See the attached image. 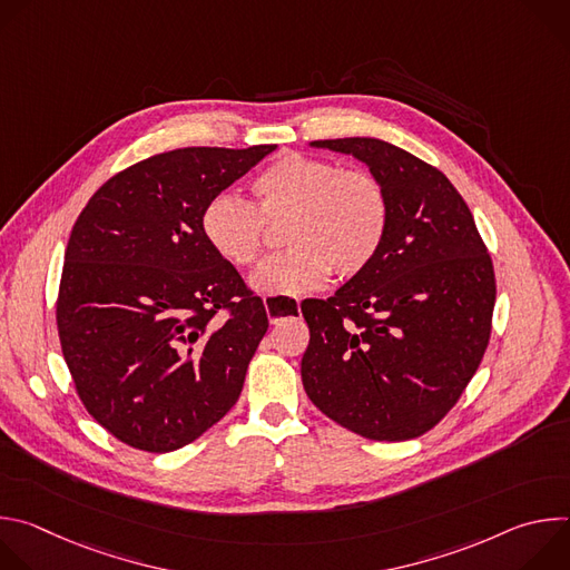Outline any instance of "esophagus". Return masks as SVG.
<instances>
[{
    "mask_svg": "<svg viewBox=\"0 0 570 570\" xmlns=\"http://www.w3.org/2000/svg\"><path fill=\"white\" fill-rule=\"evenodd\" d=\"M264 304H266V313H268V320H271V322H273V324H277V320H279V315H277V313H275V308H273V306H271V297H268V295H266V297H264ZM297 304H299V302H297Z\"/></svg>",
    "mask_w": 570,
    "mask_h": 570,
    "instance_id": "34e87169",
    "label": "esophagus"
}]
</instances>
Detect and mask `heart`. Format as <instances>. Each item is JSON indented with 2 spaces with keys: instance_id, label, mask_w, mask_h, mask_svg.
<instances>
[{
  "instance_id": "b5f03b06",
  "label": "heart",
  "mask_w": 570,
  "mask_h": 570,
  "mask_svg": "<svg viewBox=\"0 0 570 570\" xmlns=\"http://www.w3.org/2000/svg\"><path fill=\"white\" fill-rule=\"evenodd\" d=\"M255 203L220 194L200 214L207 246L236 268L253 266L266 223H284L286 250L268 257L253 275L266 293L299 295L338 277L363 273L383 248L390 198L383 183L338 161L284 153L253 180Z\"/></svg>"
}]
</instances>
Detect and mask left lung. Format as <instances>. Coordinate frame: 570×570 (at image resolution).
<instances>
[{
    "label": "left lung",
    "instance_id": "8db88e82",
    "mask_svg": "<svg viewBox=\"0 0 570 570\" xmlns=\"http://www.w3.org/2000/svg\"><path fill=\"white\" fill-rule=\"evenodd\" d=\"M313 146L365 161L387 191L390 227L363 273L327 299L302 302L304 390L361 438H420L458 403L490 345L492 257L466 203L429 161L372 137Z\"/></svg>",
    "mask_w": 570,
    "mask_h": 570
}]
</instances>
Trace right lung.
I'll return each instance as SVG.
<instances>
[{
	"mask_svg": "<svg viewBox=\"0 0 570 570\" xmlns=\"http://www.w3.org/2000/svg\"><path fill=\"white\" fill-rule=\"evenodd\" d=\"M275 148L157 153L104 183L78 214L58 338L78 399L119 442L169 453L236 403L268 315L207 246L200 214Z\"/></svg>",
	"mask_w": 570,
	"mask_h": 570,
	"instance_id": "add662e5",
	"label": "right lung"
}]
</instances>
